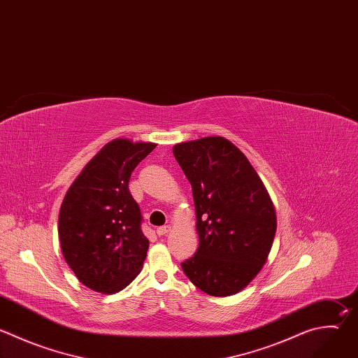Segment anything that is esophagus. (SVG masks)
Segmentation results:
<instances>
[{"label": "esophagus", "instance_id": "34e87169", "mask_svg": "<svg viewBox=\"0 0 358 358\" xmlns=\"http://www.w3.org/2000/svg\"><path fill=\"white\" fill-rule=\"evenodd\" d=\"M171 230V226L170 224H164V226H162V227H157V234L159 236H164L166 233H169Z\"/></svg>", "mask_w": 358, "mask_h": 358}]
</instances>
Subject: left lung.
Wrapping results in <instances>:
<instances>
[{"label": "left lung", "instance_id": "left-lung-1", "mask_svg": "<svg viewBox=\"0 0 358 358\" xmlns=\"http://www.w3.org/2000/svg\"><path fill=\"white\" fill-rule=\"evenodd\" d=\"M173 153L192 187L199 239L181 267L208 295L241 292L262 271L274 242L271 196L242 150L222 136L177 143Z\"/></svg>", "mask_w": 358, "mask_h": 358}]
</instances>
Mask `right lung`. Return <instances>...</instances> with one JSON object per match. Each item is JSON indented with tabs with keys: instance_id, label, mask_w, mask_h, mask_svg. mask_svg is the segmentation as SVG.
Masks as SVG:
<instances>
[{
	"instance_id": "add662e5",
	"label": "right lung",
	"mask_w": 358,
	"mask_h": 358,
	"mask_svg": "<svg viewBox=\"0 0 358 358\" xmlns=\"http://www.w3.org/2000/svg\"><path fill=\"white\" fill-rule=\"evenodd\" d=\"M152 142L113 139L70 185L59 212L62 255L81 284L101 294L128 287L142 271L149 241L139 205L129 192L135 167Z\"/></svg>"
}]
</instances>
